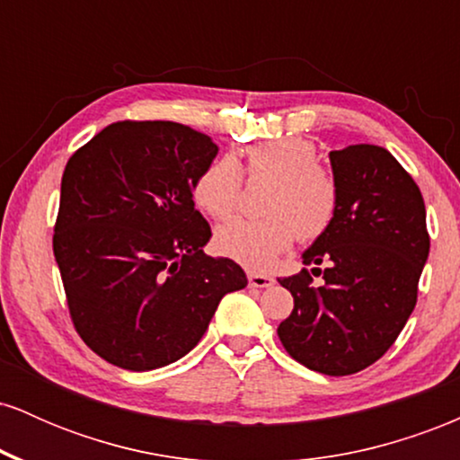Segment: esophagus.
Returning a JSON list of instances; mask_svg holds the SVG:
<instances>
[{"label":"esophagus","instance_id":"obj_1","mask_svg":"<svg viewBox=\"0 0 460 460\" xmlns=\"http://www.w3.org/2000/svg\"><path fill=\"white\" fill-rule=\"evenodd\" d=\"M272 283H274V279L268 277V274L248 272V285H251V288H270Z\"/></svg>","mask_w":460,"mask_h":460}]
</instances>
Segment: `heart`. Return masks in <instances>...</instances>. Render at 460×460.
Listing matches in <instances>:
<instances>
[{"label":"heart","instance_id":"obj_1","mask_svg":"<svg viewBox=\"0 0 460 460\" xmlns=\"http://www.w3.org/2000/svg\"><path fill=\"white\" fill-rule=\"evenodd\" d=\"M244 171L252 179H274L266 197V216L237 218L216 231V248L248 268H266L294 244L318 240L340 212V183L318 146L303 136H283L248 146ZM240 162L223 155L209 162L194 181L192 197L205 214L226 220L237 212L244 190Z\"/></svg>","mask_w":460,"mask_h":460}]
</instances>
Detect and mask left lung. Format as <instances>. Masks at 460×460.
I'll return each instance as SVG.
<instances>
[{"instance_id":"1","label":"left lung","mask_w":460,"mask_h":460,"mask_svg":"<svg viewBox=\"0 0 460 460\" xmlns=\"http://www.w3.org/2000/svg\"><path fill=\"white\" fill-rule=\"evenodd\" d=\"M340 212L303 255V272L279 279L294 296L279 324L288 355L329 376L372 366L392 348L417 303L430 235L413 177L387 149L350 145L331 151ZM323 274L320 288L310 285Z\"/></svg>"}]
</instances>
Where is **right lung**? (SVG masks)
Instances as JSON below:
<instances>
[{
	"label": "right lung",
	"instance_id": "obj_1",
	"mask_svg": "<svg viewBox=\"0 0 460 460\" xmlns=\"http://www.w3.org/2000/svg\"><path fill=\"white\" fill-rule=\"evenodd\" d=\"M218 146L171 120H119L68 157L54 255L68 314L86 346L145 372L188 355L225 294L246 288L214 260L194 181Z\"/></svg>",
	"mask_w": 460,
	"mask_h": 460
}]
</instances>
